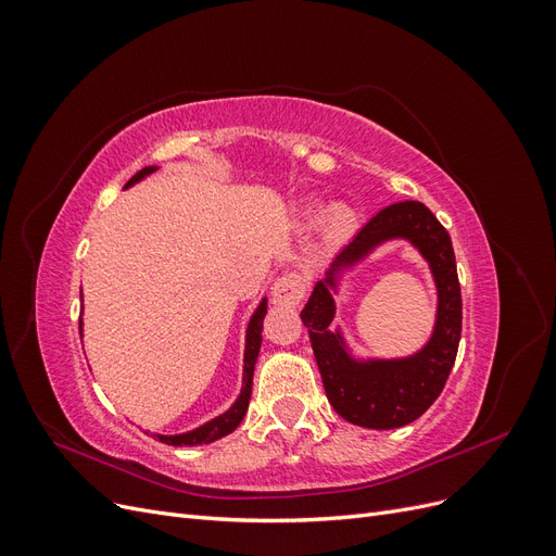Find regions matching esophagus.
<instances>
[{"instance_id": "esophagus-1", "label": "esophagus", "mask_w": 556, "mask_h": 556, "mask_svg": "<svg viewBox=\"0 0 556 556\" xmlns=\"http://www.w3.org/2000/svg\"><path fill=\"white\" fill-rule=\"evenodd\" d=\"M306 294V282L299 274H282L276 282H274V304L278 306H288L294 308L301 299Z\"/></svg>"}]
</instances>
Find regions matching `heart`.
Masks as SVG:
<instances>
[{
	"mask_svg": "<svg viewBox=\"0 0 556 556\" xmlns=\"http://www.w3.org/2000/svg\"><path fill=\"white\" fill-rule=\"evenodd\" d=\"M325 227H327V233L333 239H348L352 231H355L357 227V213L352 211L350 206H331L327 211V217H325Z\"/></svg>",
	"mask_w": 556,
	"mask_h": 556,
	"instance_id": "1",
	"label": "heart"
}]
</instances>
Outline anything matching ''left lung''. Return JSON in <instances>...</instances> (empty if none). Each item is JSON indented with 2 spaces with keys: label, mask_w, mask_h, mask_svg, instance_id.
I'll use <instances>...</instances> for the list:
<instances>
[{
  "label": "left lung",
  "mask_w": 556,
  "mask_h": 556,
  "mask_svg": "<svg viewBox=\"0 0 556 556\" xmlns=\"http://www.w3.org/2000/svg\"><path fill=\"white\" fill-rule=\"evenodd\" d=\"M396 238L408 240L432 268L440 294L432 339L408 358L357 361L351 357L342 332L328 327L334 314L332 294L348 267ZM301 319L308 327L319 376L336 413L366 429H399L415 422L443 392L462 339V290L450 233L419 201H399L382 208L336 255L325 278L317 280Z\"/></svg>",
  "instance_id": "left-lung-1"
}]
</instances>
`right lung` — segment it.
<instances>
[{
    "instance_id": "obj_1",
    "label": "right lung",
    "mask_w": 556,
    "mask_h": 556,
    "mask_svg": "<svg viewBox=\"0 0 556 556\" xmlns=\"http://www.w3.org/2000/svg\"><path fill=\"white\" fill-rule=\"evenodd\" d=\"M153 172H157V166H146L139 174H134L125 188H131V185H137L139 180H143L146 176H150ZM264 315H266V299L260 301V306L252 313L248 329H245V352H243V387H241V394L239 399L233 401V406L217 415L213 419H208L206 425H201L192 431H185V433H176V435H162V433H153L157 441L166 443V445H204V443H213L217 439H223V435L231 433L241 425V419L248 413V403H250V394H252V374H255V362L260 355V348H262V323H264ZM78 329H83V323H78ZM83 333V331H80Z\"/></svg>"
}]
</instances>
